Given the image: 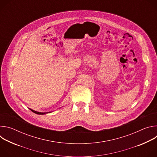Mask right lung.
<instances>
[{
	"mask_svg": "<svg viewBox=\"0 0 157 157\" xmlns=\"http://www.w3.org/2000/svg\"><path fill=\"white\" fill-rule=\"evenodd\" d=\"M30 110H31L33 113L36 114H39V115H43V114H48V113H51V112H49V113H40V112H37V111H35L34 110H32L31 109H30Z\"/></svg>",
	"mask_w": 157,
	"mask_h": 157,
	"instance_id": "right-lung-1",
	"label": "right lung"
}]
</instances>
